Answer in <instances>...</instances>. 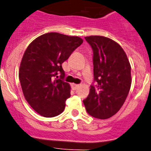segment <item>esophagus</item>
<instances>
[{"mask_svg":"<svg viewBox=\"0 0 151 151\" xmlns=\"http://www.w3.org/2000/svg\"><path fill=\"white\" fill-rule=\"evenodd\" d=\"M71 87H72L73 90H76V89H77V88H78V87H79V85H76V84H72V85H71Z\"/></svg>","mask_w":151,"mask_h":151,"instance_id":"1","label":"esophagus"}]
</instances>
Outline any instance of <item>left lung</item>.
<instances>
[{"label":"left lung","instance_id":"1","mask_svg":"<svg viewBox=\"0 0 151 151\" xmlns=\"http://www.w3.org/2000/svg\"><path fill=\"white\" fill-rule=\"evenodd\" d=\"M93 52L92 85L83 100L87 112L98 119H107L124 104L131 88V66L124 51L111 39L103 36L85 37Z\"/></svg>","mask_w":151,"mask_h":151}]
</instances>
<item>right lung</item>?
<instances>
[{"mask_svg": "<svg viewBox=\"0 0 151 151\" xmlns=\"http://www.w3.org/2000/svg\"><path fill=\"white\" fill-rule=\"evenodd\" d=\"M82 43L79 37L48 33L37 37L25 51L20 84L27 103L41 116L55 117L65 109L70 86L63 81L62 63Z\"/></svg>", "mask_w": 151, "mask_h": 151, "instance_id": "add662e5", "label": "right lung"}]
</instances>
